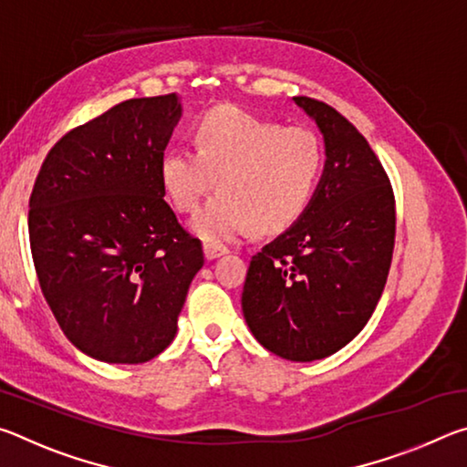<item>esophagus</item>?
I'll return each mask as SVG.
<instances>
[{
	"instance_id": "1",
	"label": "esophagus",
	"mask_w": 467,
	"mask_h": 467,
	"mask_svg": "<svg viewBox=\"0 0 467 467\" xmlns=\"http://www.w3.org/2000/svg\"><path fill=\"white\" fill-rule=\"evenodd\" d=\"M228 253V247H224V244H218V243H203V255L205 259H216L220 255H226Z\"/></svg>"
}]
</instances>
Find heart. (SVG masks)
Returning <instances> with one entry per match:
<instances>
[{
    "label": "heart",
    "mask_w": 467,
    "mask_h": 467,
    "mask_svg": "<svg viewBox=\"0 0 467 467\" xmlns=\"http://www.w3.org/2000/svg\"><path fill=\"white\" fill-rule=\"evenodd\" d=\"M195 150L175 146L161 158V183L179 212H197L192 228L210 243L234 241L253 226L286 231L317 192L323 146L317 133L262 119L234 105L214 107L193 125Z\"/></svg>",
    "instance_id": "1"
}]
</instances>
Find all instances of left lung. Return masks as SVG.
<instances>
[{
    "mask_svg": "<svg viewBox=\"0 0 467 467\" xmlns=\"http://www.w3.org/2000/svg\"><path fill=\"white\" fill-rule=\"evenodd\" d=\"M296 105L326 141V169L309 208L251 257L243 315L267 350L295 362L337 352L373 315L389 274L395 197L373 148L334 107Z\"/></svg>",
    "mask_w": 467,
    "mask_h": 467,
    "instance_id": "left-lung-1",
    "label": "left lung"
}]
</instances>
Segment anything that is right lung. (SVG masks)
Wrapping results in <instances>:
<instances>
[{
	"mask_svg": "<svg viewBox=\"0 0 467 467\" xmlns=\"http://www.w3.org/2000/svg\"><path fill=\"white\" fill-rule=\"evenodd\" d=\"M179 117L177 94L119 102L49 150L30 193L43 296L69 342L102 362L158 357L203 265L202 241L179 224L161 183Z\"/></svg>",
	"mask_w": 467,
	"mask_h": 467,
	"instance_id": "right-lung-1",
	"label": "right lung"
}]
</instances>
